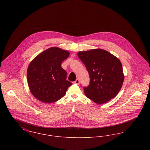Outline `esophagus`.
<instances>
[{"mask_svg": "<svg viewBox=\"0 0 150 150\" xmlns=\"http://www.w3.org/2000/svg\"><path fill=\"white\" fill-rule=\"evenodd\" d=\"M74 83H75V84H78V85H79V84H80V80H79V79H77L75 81Z\"/></svg>", "mask_w": 150, "mask_h": 150, "instance_id": "34e87169", "label": "esophagus"}]
</instances>
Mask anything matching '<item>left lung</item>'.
<instances>
[{
    "mask_svg": "<svg viewBox=\"0 0 150 150\" xmlns=\"http://www.w3.org/2000/svg\"><path fill=\"white\" fill-rule=\"evenodd\" d=\"M78 56L85 64L90 77L89 85L84 87L86 96L100 105L115 97L124 79L120 61L102 49L79 52Z\"/></svg>",
    "mask_w": 150,
    "mask_h": 150,
    "instance_id": "1",
    "label": "left lung"
}]
</instances>
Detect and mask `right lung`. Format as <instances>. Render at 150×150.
<instances>
[{
	"mask_svg": "<svg viewBox=\"0 0 150 150\" xmlns=\"http://www.w3.org/2000/svg\"><path fill=\"white\" fill-rule=\"evenodd\" d=\"M68 51L58 47L48 48L30 62L27 71L30 91L44 103H53L63 97L71 82L66 80L67 72L61 67L69 56Z\"/></svg>",
	"mask_w": 150,
	"mask_h": 150,
	"instance_id": "add662e5",
	"label": "right lung"
}]
</instances>
